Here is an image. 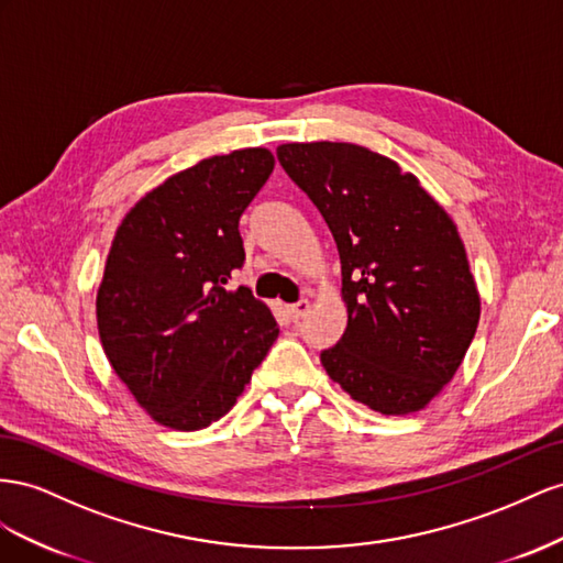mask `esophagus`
<instances>
[{"instance_id":"1","label":"esophagus","mask_w":563,"mask_h":563,"mask_svg":"<svg viewBox=\"0 0 563 563\" xmlns=\"http://www.w3.org/2000/svg\"><path fill=\"white\" fill-rule=\"evenodd\" d=\"M309 309H311L309 299H299L297 303H292V307H290V316H292L295 323H297V320H301L303 316H307V313H309Z\"/></svg>"}]
</instances>
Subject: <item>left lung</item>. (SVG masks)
<instances>
[{
	"mask_svg": "<svg viewBox=\"0 0 563 563\" xmlns=\"http://www.w3.org/2000/svg\"><path fill=\"white\" fill-rule=\"evenodd\" d=\"M276 155L340 250L349 323L320 351L325 373L375 412L422 410L453 379L481 316L453 219L412 174L356 143H285Z\"/></svg>",
	"mask_w": 563,
	"mask_h": 563,
	"instance_id": "left-lung-1",
	"label": "left lung"
}]
</instances>
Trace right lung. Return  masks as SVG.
Listing matches in <instances>:
<instances>
[{"label":"right lung","instance_id":"right-lung-1","mask_svg":"<svg viewBox=\"0 0 563 563\" xmlns=\"http://www.w3.org/2000/svg\"><path fill=\"white\" fill-rule=\"evenodd\" d=\"M276 159L245 148L202 159L146 192L112 240L96 295L112 371L155 422L210 427L245 391L278 328L231 273L245 264L238 223Z\"/></svg>","mask_w":563,"mask_h":563}]
</instances>
